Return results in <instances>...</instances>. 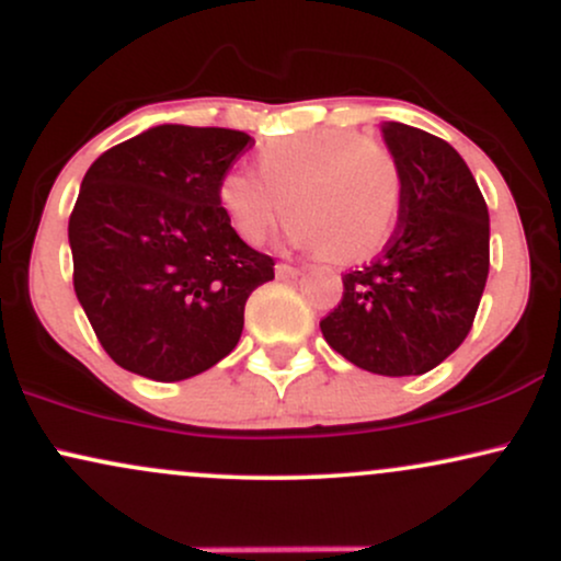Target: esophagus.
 <instances>
[{
    "instance_id": "1",
    "label": "esophagus",
    "mask_w": 561,
    "mask_h": 561,
    "mask_svg": "<svg viewBox=\"0 0 561 561\" xmlns=\"http://www.w3.org/2000/svg\"><path fill=\"white\" fill-rule=\"evenodd\" d=\"M274 272H276V279H295V276L302 274V268L289 266V263H276Z\"/></svg>"
}]
</instances>
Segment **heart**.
Instances as JSON below:
<instances>
[{
    "label": "heart",
    "mask_w": 561,
    "mask_h": 561,
    "mask_svg": "<svg viewBox=\"0 0 561 561\" xmlns=\"http://www.w3.org/2000/svg\"><path fill=\"white\" fill-rule=\"evenodd\" d=\"M255 169L259 176L229 171L218 184V203L248 244L266 240L285 210L289 242L351 266L375 259L396 231L403 171L385 141L353 128L295 134L266 141Z\"/></svg>",
    "instance_id": "b5f03b06"
}]
</instances>
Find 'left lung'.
I'll return each instance as SVG.
<instances>
[{"label":"left lung","instance_id":"1","mask_svg":"<svg viewBox=\"0 0 561 561\" xmlns=\"http://www.w3.org/2000/svg\"><path fill=\"white\" fill-rule=\"evenodd\" d=\"M403 171V203L390 242L369 266L343 276V300L321 334L358 369L424 375L472 330L488 268L491 221L472 171L446 139L382 124Z\"/></svg>","mask_w":561,"mask_h":561}]
</instances>
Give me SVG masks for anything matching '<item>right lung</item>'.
Returning <instances> with one entry per match:
<instances>
[{
  "instance_id": "obj_1",
  "label": "right lung",
  "mask_w": 561,
  "mask_h": 561,
  "mask_svg": "<svg viewBox=\"0 0 561 561\" xmlns=\"http://www.w3.org/2000/svg\"><path fill=\"white\" fill-rule=\"evenodd\" d=\"M253 139L163 124L89 165L68 221L73 287L107 356L158 382L195 377L240 343L274 259L231 229L218 184Z\"/></svg>"
}]
</instances>
